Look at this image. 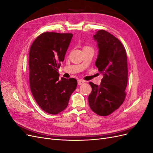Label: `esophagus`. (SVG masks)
I'll use <instances>...</instances> for the list:
<instances>
[{
    "label": "esophagus",
    "mask_w": 153,
    "mask_h": 153,
    "mask_svg": "<svg viewBox=\"0 0 153 153\" xmlns=\"http://www.w3.org/2000/svg\"><path fill=\"white\" fill-rule=\"evenodd\" d=\"M84 82H85L84 80H78V85H82L83 84H84Z\"/></svg>",
    "instance_id": "1"
}]
</instances>
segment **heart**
I'll use <instances>...</instances> for the list:
<instances>
[{"label": "heart", "instance_id": "1", "mask_svg": "<svg viewBox=\"0 0 153 153\" xmlns=\"http://www.w3.org/2000/svg\"><path fill=\"white\" fill-rule=\"evenodd\" d=\"M84 48H89V47H85Z\"/></svg>", "mask_w": 153, "mask_h": 153}]
</instances>
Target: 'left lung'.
<instances>
[{
    "mask_svg": "<svg viewBox=\"0 0 153 153\" xmlns=\"http://www.w3.org/2000/svg\"><path fill=\"white\" fill-rule=\"evenodd\" d=\"M93 38L99 50L95 64L103 78L100 85L89 82L92 92L88 100L94 112L106 116L119 108L126 97V52L121 41L107 31L98 30Z\"/></svg>",
    "mask_w": 153,
    "mask_h": 153,
    "instance_id": "8db88e82",
    "label": "left lung"
}]
</instances>
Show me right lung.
Wrapping results in <instances>:
<instances>
[{"label": "right lung", "mask_w": 153, "mask_h": 153, "mask_svg": "<svg viewBox=\"0 0 153 153\" xmlns=\"http://www.w3.org/2000/svg\"><path fill=\"white\" fill-rule=\"evenodd\" d=\"M72 34L44 32L32 43L29 52V82L36 103L45 112L58 114L65 109L77 86L71 78L59 79L58 69L63 62Z\"/></svg>", "instance_id": "add662e5"}]
</instances>
